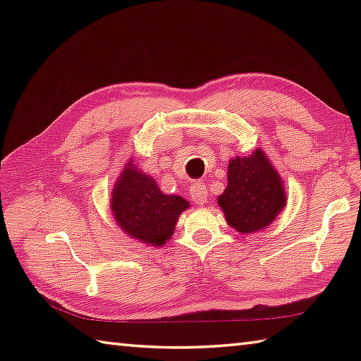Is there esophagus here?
<instances>
[{"label":"esophagus","mask_w":361,"mask_h":361,"mask_svg":"<svg viewBox=\"0 0 361 361\" xmlns=\"http://www.w3.org/2000/svg\"><path fill=\"white\" fill-rule=\"evenodd\" d=\"M190 198L197 204H204L208 202V188L203 181H195L192 188H190Z\"/></svg>","instance_id":"esophagus-1"}]
</instances>
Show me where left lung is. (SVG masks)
I'll return each instance as SVG.
<instances>
[{
  "label": "left lung",
  "instance_id": "1",
  "mask_svg": "<svg viewBox=\"0 0 361 361\" xmlns=\"http://www.w3.org/2000/svg\"><path fill=\"white\" fill-rule=\"evenodd\" d=\"M286 204L279 173L262 150L248 158L237 157L228 166V186L219 195L226 221L239 233H255L268 226Z\"/></svg>",
  "mask_w": 361,
  "mask_h": 361
}]
</instances>
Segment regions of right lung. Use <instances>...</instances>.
<instances>
[{"label":"right lung","mask_w":361,"mask_h":361,"mask_svg":"<svg viewBox=\"0 0 361 361\" xmlns=\"http://www.w3.org/2000/svg\"><path fill=\"white\" fill-rule=\"evenodd\" d=\"M188 202L178 195H166L149 175L128 164L114 186L111 209L124 231L135 239L159 245L172 235L180 214Z\"/></svg>","instance_id":"obj_1"}]
</instances>
